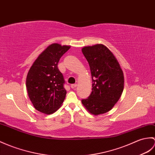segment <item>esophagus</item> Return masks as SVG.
<instances>
[{
    "label": "esophagus",
    "instance_id": "1",
    "mask_svg": "<svg viewBox=\"0 0 155 155\" xmlns=\"http://www.w3.org/2000/svg\"><path fill=\"white\" fill-rule=\"evenodd\" d=\"M77 86V84H73L71 85V88H76Z\"/></svg>",
    "mask_w": 155,
    "mask_h": 155
}]
</instances>
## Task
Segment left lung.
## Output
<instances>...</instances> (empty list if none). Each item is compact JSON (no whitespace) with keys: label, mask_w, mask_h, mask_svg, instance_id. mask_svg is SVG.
I'll return each mask as SVG.
<instances>
[{"label":"left lung","mask_w":155,"mask_h":155,"mask_svg":"<svg viewBox=\"0 0 155 155\" xmlns=\"http://www.w3.org/2000/svg\"><path fill=\"white\" fill-rule=\"evenodd\" d=\"M82 52L89 64L92 91L82 105L90 114L98 116L110 111L122 94L124 76L114 53L103 44L85 46Z\"/></svg>","instance_id":"left-lung-1"}]
</instances>
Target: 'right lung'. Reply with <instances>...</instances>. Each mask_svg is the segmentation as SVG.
Listing matches in <instances>:
<instances>
[{
  "label": "right lung",
  "mask_w": 155,
  "mask_h": 155,
  "mask_svg": "<svg viewBox=\"0 0 155 155\" xmlns=\"http://www.w3.org/2000/svg\"><path fill=\"white\" fill-rule=\"evenodd\" d=\"M71 48L57 43L49 45L38 57L29 70L26 88L35 109L44 114L58 110L65 98L64 81L57 67L59 59Z\"/></svg>",
  "instance_id": "obj_1"
}]
</instances>
